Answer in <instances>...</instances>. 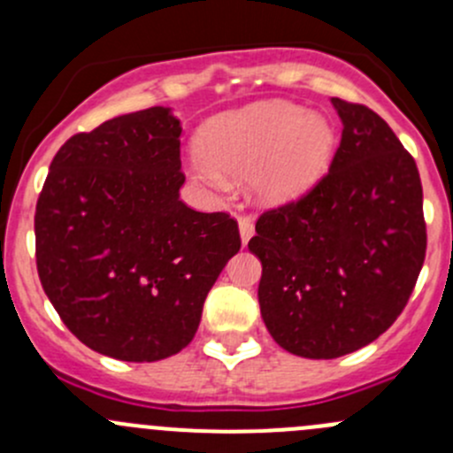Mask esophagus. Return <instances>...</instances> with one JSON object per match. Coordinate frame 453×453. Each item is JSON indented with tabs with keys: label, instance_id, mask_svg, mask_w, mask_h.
<instances>
[{
	"label": "esophagus",
	"instance_id": "obj_1",
	"mask_svg": "<svg viewBox=\"0 0 453 453\" xmlns=\"http://www.w3.org/2000/svg\"><path fill=\"white\" fill-rule=\"evenodd\" d=\"M239 232H241V243L248 245V241L254 236V221L250 217L239 219Z\"/></svg>",
	"mask_w": 453,
	"mask_h": 453
}]
</instances>
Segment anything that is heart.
I'll return each instance as SVG.
<instances>
[{"label":"heart","mask_w":453,"mask_h":453,"mask_svg":"<svg viewBox=\"0 0 453 453\" xmlns=\"http://www.w3.org/2000/svg\"><path fill=\"white\" fill-rule=\"evenodd\" d=\"M201 157L193 168L201 181L227 188V177L252 175V195L263 205L300 199L326 175L335 131L326 118L285 100L223 113L203 127Z\"/></svg>","instance_id":"b5f03b06"}]
</instances>
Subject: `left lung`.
I'll list each match as a JSON object with an SVG mask.
<instances>
[{"instance_id":"8db88e82","label":"left lung","mask_w":453,"mask_h":453,"mask_svg":"<svg viewBox=\"0 0 453 453\" xmlns=\"http://www.w3.org/2000/svg\"><path fill=\"white\" fill-rule=\"evenodd\" d=\"M331 103L344 125L331 168L304 197L260 214L248 243L269 335L307 359L355 353L388 331L427 248L414 157L372 109Z\"/></svg>"}]
</instances>
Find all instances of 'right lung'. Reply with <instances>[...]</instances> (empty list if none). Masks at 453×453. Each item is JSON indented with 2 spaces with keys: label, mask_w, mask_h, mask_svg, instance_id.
I'll use <instances>...</instances> for the list:
<instances>
[{
  "label": "right lung",
  "mask_w": 453,
  "mask_h": 453,
  "mask_svg": "<svg viewBox=\"0 0 453 453\" xmlns=\"http://www.w3.org/2000/svg\"><path fill=\"white\" fill-rule=\"evenodd\" d=\"M181 125L150 107L72 135L36 201V272L63 324L122 362L180 353L241 250L226 212L180 199Z\"/></svg>",
  "instance_id": "obj_1"
}]
</instances>
